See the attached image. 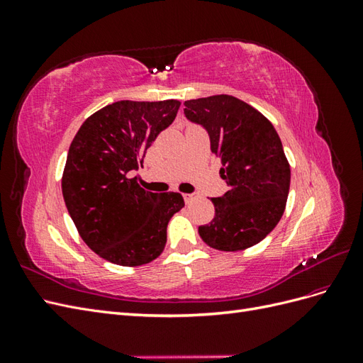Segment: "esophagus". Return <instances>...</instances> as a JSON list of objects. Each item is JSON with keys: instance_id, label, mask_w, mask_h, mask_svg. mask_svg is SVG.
<instances>
[{"instance_id": "34e87169", "label": "esophagus", "mask_w": 363, "mask_h": 363, "mask_svg": "<svg viewBox=\"0 0 363 363\" xmlns=\"http://www.w3.org/2000/svg\"><path fill=\"white\" fill-rule=\"evenodd\" d=\"M183 199H184V201H186V203L189 204V203H192V201L196 199V194H184V195H183Z\"/></svg>"}]
</instances>
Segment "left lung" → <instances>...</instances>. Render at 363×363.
<instances>
[{
    "mask_svg": "<svg viewBox=\"0 0 363 363\" xmlns=\"http://www.w3.org/2000/svg\"><path fill=\"white\" fill-rule=\"evenodd\" d=\"M184 115L206 128L228 186L223 196L212 199L215 218L199 227L201 239L219 251L259 244L279 224L291 184L289 162L276 128L232 95L184 101Z\"/></svg>",
    "mask_w": 363,
    "mask_h": 363,
    "instance_id": "obj_1",
    "label": "left lung"
}]
</instances>
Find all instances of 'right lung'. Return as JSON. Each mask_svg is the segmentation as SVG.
I'll return each mask as SVG.
<instances>
[{"mask_svg": "<svg viewBox=\"0 0 363 363\" xmlns=\"http://www.w3.org/2000/svg\"><path fill=\"white\" fill-rule=\"evenodd\" d=\"M179 107L177 100L116 101L87 118L71 142L65 204L86 245L115 265L159 257L171 216L184 207L179 192H148L130 177Z\"/></svg>", "mask_w": 363, "mask_h": 363, "instance_id": "right-lung-1", "label": "right lung"}]
</instances>
